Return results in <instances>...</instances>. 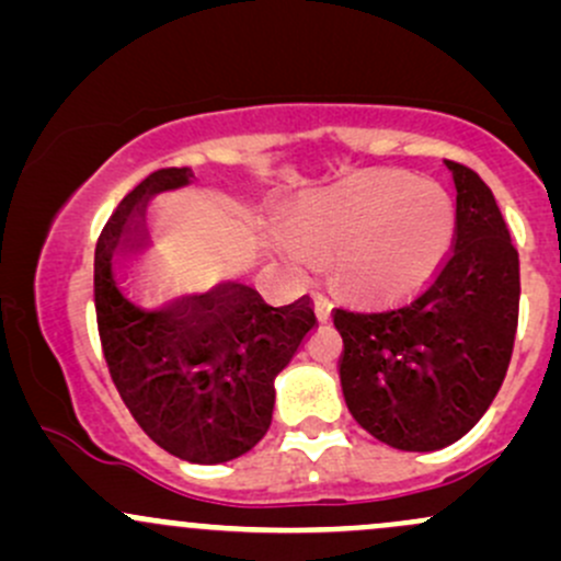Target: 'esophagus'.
Masks as SVG:
<instances>
[{
	"label": "esophagus",
	"mask_w": 561,
	"mask_h": 561,
	"mask_svg": "<svg viewBox=\"0 0 561 561\" xmlns=\"http://www.w3.org/2000/svg\"><path fill=\"white\" fill-rule=\"evenodd\" d=\"M312 310H316L318 321L327 323L331 318V310H334V302H331L327 294H312Z\"/></svg>",
	"instance_id": "34e87169"
}]
</instances>
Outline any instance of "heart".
Segmentation results:
<instances>
[{"instance_id": "b5f03b06", "label": "heart", "mask_w": 561, "mask_h": 561, "mask_svg": "<svg viewBox=\"0 0 561 561\" xmlns=\"http://www.w3.org/2000/svg\"><path fill=\"white\" fill-rule=\"evenodd\" d=\"M455 221V201L436 179L369 168L310 192L294 210L291 234L306 254H331L342 286L393 299L442 267ZM294 259L305 262L301 251Z\"/></svg>"}]
</instances>
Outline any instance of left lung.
Returning a JSON list of instances; mask_svg holds the SVG:
<instances>
[{
  "label": "left lung",
  "mask_w": 561,
  "mask_h": 561,
  "mask_svg": "<svg viewBox=\"0 0 561 561\" xmlns=\"http://www.w3.org/2000/svg\"><path fill=\"white\" fill-rule=\"evenodd\" d=\"M457 190L455 251L412 302L334 310L340 385L353 420L401 451H436L484 417L519 318V254L492 190L444 160Z\"/></svg>",
  "instance_id": "left-lung-1"
}]
</instances>
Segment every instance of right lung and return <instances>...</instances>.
Segmentation results:
<instances>
[{
	"instance_id": "1",
	"label": "right lung",
	"mask_w": 561,
	"mask_h": 561,
	"mask_svg": "<svg viewBox=\"0 0 561 561\" xmlns=\"http://www.w3.org/2000/svg\"><path fill=\"white\" fill-rule=\"evenodd\" d=\"M190 168L149 173L119 203L95 245V318L119 399L158 447L197 466L254 449L273 423L275 377L316 327L310 297L273 307L227 278L158 305L130 297L128 278L152 251V197L190 186Z\"/></svg>"
}]
</instances>
